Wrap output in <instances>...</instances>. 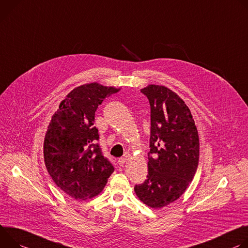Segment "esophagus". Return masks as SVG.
I'll use <instances>...</instances> for the list:
<instances>
[{"label": "esophagus", "mask_w": 248, "mask_h": 248, "mask_svg": "<svg viewBox=\"0 0 248 248\" xmlns=\"http://www.w3.org/2000/svg\"><path fill=\"white\" fill-rule=\"evenodd\" d=\"M126 162V157H120L119 159H118V163H119V166H123V164Z\"/></svg>", "instance_id": "obj_1"}]
</instances>
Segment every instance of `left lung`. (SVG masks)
Masks as SVG:
<instances>
[{"label": "left lung", "instance_id": "left-lung-1", "mask_svg": "<svg viewBox=\"0 0 248 248\" xmlns=\"http://www.w3.org/2000/svg\"><path fill=\"white\" fill-rule=\"evenodd\" d=\"M141 93L150 102L151 136L148 175L134 190L152 208L177 200L193 179L199 164V135L184 101L172 91L151 85Z\"/></svg>", "mask_w": 248, "mask_h": 248}]
</instances>
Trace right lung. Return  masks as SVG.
Segmentation results:
<instances>
[{
  "mask_svg": "<svg viewBox=\"0 0 248 248\" xmlns=\"http://www.w3.org/2000/svg\"><path fill=\"white\" fill-rule=\"evenodd\" d=\"M119 90L97 82L73 90L52 116L44 139V161L56 185L76 200L96 196L114 171L96 143L94 114Z\"/></svg>",
  "mask_w": 248,
  "mask_h": 248,
  "instance_id": "right-lung-1",
  "label": "right lung"
}]
</instances>
